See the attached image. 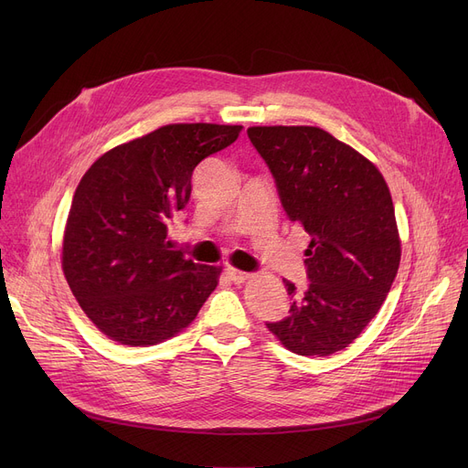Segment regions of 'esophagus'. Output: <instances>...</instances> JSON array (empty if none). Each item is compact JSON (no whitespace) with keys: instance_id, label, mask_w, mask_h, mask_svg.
<instances>
[{"instance_id":"34e87169","label":"esophagus","mask_w":468,"mask_h":468,"mask_svg":"<svg viewBox=\"0 0 468 468\" xmlns=\"http://www.w3.org/2000/svg\"><path fill=\"white\" fill-rule=\"evenodd\" d=\"M228 275H229V279H231L235 284H242V282H247V281L250 279V273L239 271V269H235V267H229V269H228Z\"/></svg>"}]
</instances>
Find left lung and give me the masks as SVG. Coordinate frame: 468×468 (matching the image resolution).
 Segmentation results:
<instances>
[{"instance_id": "1", "label": "left lung", "mask_w": 468, "mask_h": 468, "mask_svg": "<svg viewBox=\"0 0 468 468\" xmlns=\"http://www.w3.org/2000/svg\"><path fill=\"white\" fill-rule=\"evenodd\" d=\"M249 138L271 170L279 199L311 242L309 284L290 314L267 323L302 356L349 347L383 305L400 265L395 207L381 172L351 145L318 127H250Z\"/></svg>"}]
</instances>
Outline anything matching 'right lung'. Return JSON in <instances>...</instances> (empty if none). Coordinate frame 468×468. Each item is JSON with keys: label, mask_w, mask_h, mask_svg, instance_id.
<instances>
[{"label": "right lung", "mask_w": 468, "mask_h": 468, "mask_svg": "<svg viewBox=\"0 0 468 468\" xmlns=\"http://www.w3.org/2000/svg\"><path fill=\"white\" fill-rule=\"evenodd\" d=\"M240 125L178 122L121 144L85 172L69 207L62 271L94 326L131 347L155 346L187 328L218 286L166 240L186 208L195 166L226 150Z\"/></svg>", "instance_id": "obj_1"}]
</instances>
